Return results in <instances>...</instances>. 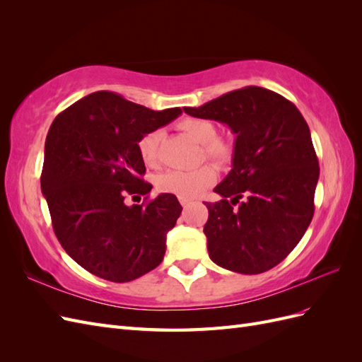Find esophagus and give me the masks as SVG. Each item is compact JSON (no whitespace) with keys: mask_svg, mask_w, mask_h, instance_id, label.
Listing matches in <instances>:
<instances>
[{"mask_svg":"<svg viewBox=\"0 0 362 362\" xmlns=\"http://www.w3.org/2000/svg\"><path fill=\"white\" fill-rule=\"evenodd\" d=\"M180 202H181V205H182L184 208H187V206L190 205V201H189V199H182V198H180Z\"/></svg>","mask_w":362,"mask_h":362,"instance_id":"34e87169","label":"esophagus"}]
</instances>
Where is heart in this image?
Here are the masks:
<instances>
[{
    "label": "heart",
    "mask_w": 362,
    "mask_h": 362,
    "mask_svg": "<svg viewBox=\"0 0 362 362\" xmlns=\"http://www.w3.org/2000/svg\"><path fill=\"white\" fill-rule=\"evenodd\" d=\"M178 128L202 146L204 158L210 160L218 168L231 161L234 148L225 139L217 137L216 125L211 120L199 117H185L178 122ZM161 140L160 131H149L140 137L137 149L139 156L146 166L156 168L158 164V146ZM216 173L213 168L202 166L194 170H168L157 177V189L163 193H172L182 199H193L214 182Z\"/></svg>",
    "instance_id": "b5f03b06"
}]
</instances>
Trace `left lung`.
Here are the masks:
<instances>
[{
    "instance_id": "left-lung-1",
    "label": "left lung",
    "mask_w": 362,
    "mask_h": 362,
    "mask_svg": "<svg viewBox=\"0 0 362 362\" xmlns=\"http://www.w3.org/2000/svg\"><path fill=\"white\" fill-rule=\"evenodd\" d=\"M235 134L233 169L205 202L208 255L243 275L270 270L296 247L314 214L319 160L308 124L286 98L249 86L201 107H184Z\"/></svg>"
}]
</instances>
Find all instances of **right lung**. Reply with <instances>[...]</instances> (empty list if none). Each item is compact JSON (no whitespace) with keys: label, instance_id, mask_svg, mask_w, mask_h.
<instances>
[{"label":"right lung","instance_id":"1","mask_svg":"<svg viewBox=\"0 0 362 362\" xmlns=\"http://www.w3.org/2000/svg\"><path fill=\"white\" fill-rule=\"evenodd\" d=\"M181 115L154 112L113 92H95L62 112L48 131L40 189L54 233L66 254L92 275L128 282L156 269L182 206L161 193L127 205L152 189L140 177V137Z\"/></svg>","mask_w":362,"mask_h":362}]
</instances>
